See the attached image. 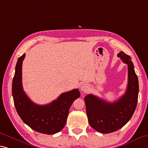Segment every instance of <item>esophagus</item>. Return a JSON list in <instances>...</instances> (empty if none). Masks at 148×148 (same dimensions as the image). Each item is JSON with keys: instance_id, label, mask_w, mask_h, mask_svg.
<instances>
[{"instance_id": "34e87169", "label": "esophagus", "mask_w": 148, "mask_h": 148, "mask_svg": "<svg viewBox=\"0 0 148 148\" xmlns=\"http://www.w3.org/2000/svg\"><path fill=\"white\" fill-rule=\"evenodd\" d=\"M89 89V86L87 84H82L80 86V90L84 91V92H86Z\"/></svg>"}]
</instances>
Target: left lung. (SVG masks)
<instances>
[{
  "instance_id": "8db88e82",
  "label": "left lung",
  "mask_w": 148,
  "mask_h": 148,
  "mask_svg": "<svg viewBox=\"0 0 148 148\" xmlns=\"http://www.w3.org/2000/svg\"><path fill=\"white\" fill-rule=\"evenodd\" d=\"M117 56L128 65V86L124 95L113 103L92 94L84 98L89 123L101 133H111L123 127L132 116L137 105L139 85L131 58L122 51Z\"/></svg>"
}]
</instances>
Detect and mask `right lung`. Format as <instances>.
I'll return each instance as SVG.
<instances>
[{
	"instance_id": "add662e5",
	"label": "right lung",
	"mask_w": 148,
	"mask_h": 148,
	"mask_svg": "<svg viewBox=\"0 0 148 148\" xmlns=\"http://www.w3.org/2000/svg\"><path fill=\"white\" fill-rule=\"evenodd\" d=\"M25 54L18 58L12 81V96L18 114L23 123L37 132L54 134L64 128L69 109L80 96L78 89L62 93L50 103L37 105L27 97L22 82V62Z\"/></svg>"
}]
</instances>
